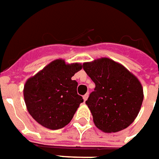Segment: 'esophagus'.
<instances>
[{"label": "esophagus", "instance_id": "esophagus-1", "mask_svg": "<svg viewBox=\"0 0 159 159\" xmlns=\"http://www.w3.org/2000/svg\"><path fill=\"white\" fill-rule=\"evenodd\" d=\"M88 98H89V93H86L84 96V102H85V101H86V100L88 99Z\"/></svg>", "mask_w": 159, "mask_h": 159}]
</instances>
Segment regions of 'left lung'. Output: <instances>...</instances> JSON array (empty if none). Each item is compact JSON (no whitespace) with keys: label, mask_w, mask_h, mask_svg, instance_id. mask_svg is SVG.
Wrapping results in <instances>:
<instances>
[{"label":"left lung","mask_w":159,"mask_h":159,"mask_svg":"<svg viewBox=\"0 0 159 159\" xmlns=\"http://www.w3.org/2000/svg\"><path fill=\"white\" fill-rule=\"evenodd\" d=\"M83 69L96 85L86 101L96 126L104 132L127 128L143 102V88L139 79L109 58L85 62Z\"/></svg>","instance_id":"1"}]
</instances>
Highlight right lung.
<instances>
[{"label": "right lung", "mask_w": 159, "mask_h": 159, "mask_svg": "<svg viewBox=\"0 0 159 159\" xmlns=\"http://www.w3.org/2000/svg\"><path fill=\"white\" fill-rule=\"evenodd\" d=\"M83 66L55 60L26 82L23 90L26 106L34 120L50 129L67 125L83 98L77 94V82L71 77Z\"/></svg>", "instance_id": "obj_1"}]
</instances>
